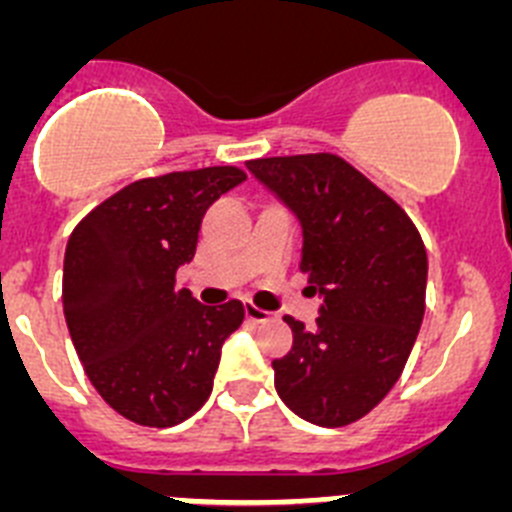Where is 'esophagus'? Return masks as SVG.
<instances>
[{
  "mask_svg": "<svg viewBox=\"0 0 512 512\" xmlns=\"http://www.w3.org/2000/svg\"><path fill=\"white\" fill-rule=\"evenodd\" d=\"M246 318L253 320V323H264V320L271 318V312H266V310H261V307L246 302Z\"/></svg>",
  "mask_w": 512,
  "mask_h": 512,
  "instance_id": "1",
  "label": "esophagus"
}]
</instances>
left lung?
Wrapping results in <instances>:
<instances>
[{"instance_id": "1", "label": "left lung", "mask_w": 512, "mask_h": 512, "mask_svg": "<svg viewBox=\"0 0 512 512\" xmlns=\"http://www.w3.org/2000/svg\"><path fill=\"white\" fill-rule=\"evenodd\" d=\"M246 166L300 220V269L323 297L312 330L284 315L292 348L271 361L274 387L307 423H354L395 387L418 338L428 279L423 238L390 194L336 153Z\"/></svg>"}]
</instances>
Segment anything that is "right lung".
Instances as JSON below:
<instances>
[{
  "instance_id": "right-lung-1",
  "label": "right lung",
  "mask_w": 512,
  "mask_h": 512,
  "mask_svg": "<svg viewBox=\"0 0 512 512\" xmlns=\"http://www.w3.org/2000/svg\"><path fill=\"white\" fill-rule=\"evenodd\" d=\"M246 179L238 166L148 176L74 228L63 315L94 390L122 418L169 428L212 392L220 348L246 318L241 300L207 307L176 289L207 207Z\"/></svg>"
}]
</instances>
